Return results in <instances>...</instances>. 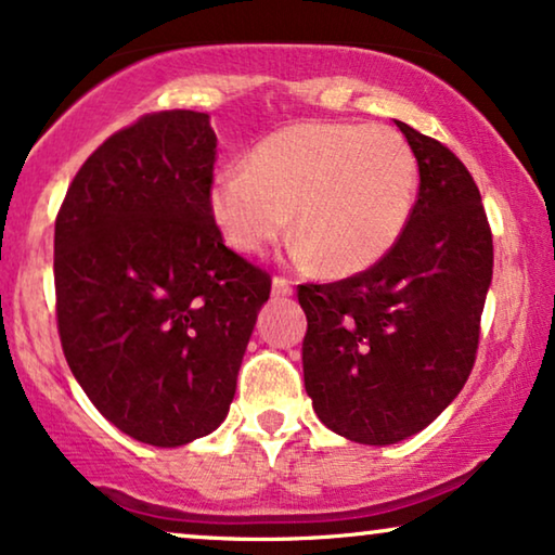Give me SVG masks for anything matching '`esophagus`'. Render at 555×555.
Instances as JSON below:
<instances>
[{
	"label": "esophagus",
	"mask_w": 555,
	"mask_h": 555,
	"mask_svg": "<svg viewBox=\"0 0 555 555\" xmlns=\"http://www.w3.org/2000/svg\"><path fill=\"white\" fill-rule=\"evenodd\" d=\"M271 294H273V297H276V299L292 297V294H294V284L289 282V279H284V276H273Z\"/></svg>",
	"instance_id": "esophagus-1"
}]
</instances>
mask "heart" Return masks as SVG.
Instances as JSON below:
<instances>
[{
    "instance_id": "b5f03b06",
    "label": "heart",
    "mask_w": 555,
    "mask_h": 555,
    "mask_svg": "<svg viewBox=\"0 0 555 555\" xmlns=\"http://www.w3.org/2000/svg\"><path fill=\"white\" fill-rule=\"evenodd\" d=\"M418 167L390 127L299 121L250 150L246 169L210 182V216L228 246L261 254L289 225L297 254L352 276L390 254L416 203Z\"/></svg>"
}]
</instances>
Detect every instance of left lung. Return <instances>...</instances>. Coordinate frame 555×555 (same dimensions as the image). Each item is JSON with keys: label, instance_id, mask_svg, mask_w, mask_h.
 I'll return each mask as SVG.
<instances>
[{"label": "left lung", "instance_id": "1", "mask_svg": "<svg viewBox=\"0 0 555 555\" xmlns=\"http://www.w3.org/2000/svg\"><path fill=\"white\" fill-rule=\"evenodd\" d=\"M396 127L418 162L401 241L371 269L297 289L317 416L373 447L418 434L464 388L492 282V231L469 169L437 139Z\"/></svg>", "mask_w": 555, "mask_h": 555}]
</instances>
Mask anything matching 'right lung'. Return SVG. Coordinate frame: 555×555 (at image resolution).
<instances>
[{
  "label": "right lung",
  "instance_id": "add662e5",
  "mask_svg": "<svg viewBox=\"0 0 555 555\" xmlns=\"http://www.w3.org/2000/svg\"><path fill=\"white\" fill-rule=\"evenodd\" d=\"M208 114L157 111L111 134L55 218V314L73 375L131 439L182 447L225 418L271 276L210 216Z\"/></svg>",
  "mask_w": 555,
  "mask_h": 555
}]
</instances>
